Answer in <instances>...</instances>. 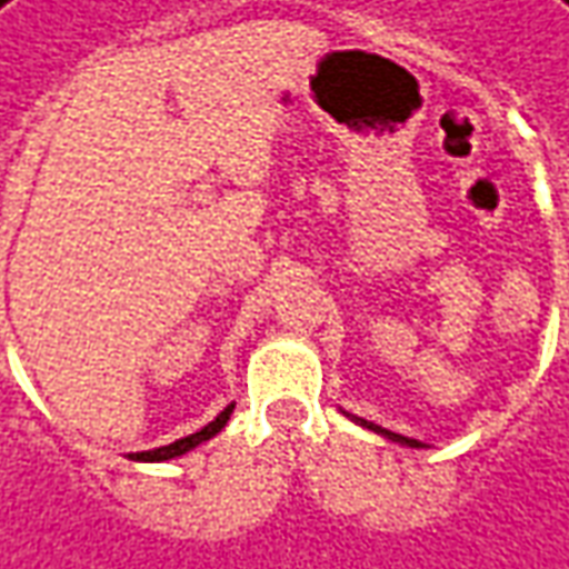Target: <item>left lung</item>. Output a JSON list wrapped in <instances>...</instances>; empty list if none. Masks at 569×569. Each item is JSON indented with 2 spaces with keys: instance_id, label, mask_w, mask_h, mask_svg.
I'll return each mask as SVG.
<instances>
[{
  "instance_id": "1",
  "label": "left lung",
  "mask_w": 569,
  "mask_h": 569,
  "mask_svg": "<svg viewBox=\"0 0 569 569\" xmlns=\"http://www.w3.org/2000/svg\"><path fill=\"white\" fill-rule=\"evenodd\" d=\"M350 418L356 421V425L368 427V430H375V433H381V437L399 442V446H411V449H421V442H418V440H409V437H402V433H393V430H387V427L371 425V421H366V418H356V415H350Z\"/></svg>"
}]
</instances>
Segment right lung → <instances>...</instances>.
I'll list each match as a JSON object with an SVG mask.
<instances>
[{
  "instance_id": "right-lung-1",
  "label": "right lung",
  "mask_w": 569,
  "mask_h": 569,
  "mask_svg": "<svg viewBox=\"0 0 569 569\" xmlns=\"http://www.w3.org/2000/svg\"><path fill=\"white\" fill-rule=\"evenodd\" d=\"M232 409H234V402L219 411L217 418H213V421H210L207 427H201L198 433H188V437H182V440L170 442V446H160V449H148V452H129V458H132V461H170V458L186 456V452H191L194 446H201V442H207L210 437H217L219 430L226 427V421H229Z\"/></svg>"
}]
</instances>
